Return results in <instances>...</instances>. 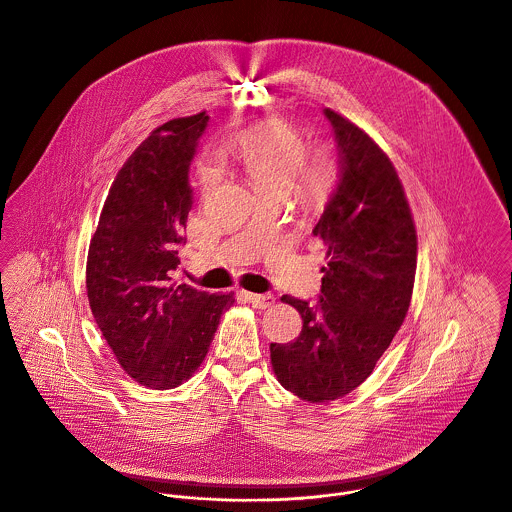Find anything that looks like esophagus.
Wrapping results in <instances>:
<instances>
[{
	"mask_svg": "<svg viewBox=\"0 0 512 512\" xmlns=\"http://www.w3.org/2000/svg\"><path fill=\"white\" fill-rule=\"evenodd\" d=\"M244 295L252 303V307H256V309H268V307H272L276 303V297L272 293L246 292Z\"/></svg>",
	"mask_w": 512,
	"mask_h": 512,
	"instance_id": "34e87169",
	"label": "esophagus"
}]
</instances>
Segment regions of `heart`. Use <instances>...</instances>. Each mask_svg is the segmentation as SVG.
Returning a JSON list of instances; mask_svg holds the SVG:
<instances>
[{
  "label": "heart",
  "mask_w": 512,
  "mask_h": 512,
  "mask_svg": "<svg viewBox=\"0 0 512 512\" xmlns=\"http://www.w3.org/2000/svg\"><path fill=\"white\" fill-rule=\"evenodd\" d=\"M230 155L260 197L286 195L292 189L297 199L311 201L325 181L323 161L305 157L301 136L284 122L270 120L242 130L230 144ZM197 177L201 189L209 191L219 181V169L205 161Z\"/></svg>",
  "instance_id": "obj_1"
}]
</instances>
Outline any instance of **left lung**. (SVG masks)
I'll return each instance as SVG.
<instances>
[{"mask_svg":"<svg viewBox=\"0 0 512 512\" xmlns=\"http://www.w3.org/2000/svg\"><path fill=\"white\" fill-rule=\"evenodd\" d=\"M337 142V181L313 226L325 244L321 297L284 295L301 315L292 343H272L278 382L323 404L347 396L372 374L410 307L418 236L402 181L357 124L325 108Z\"/></svg>","mask_w":512,"mask_h":512,"instance_id":"8db88e82","label":"left lung"}]
</instances>
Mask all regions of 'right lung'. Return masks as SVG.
Here are the masks:
<instances>
[{"mask_svg":"<svg viewBox=\"0 0 512 512\" xmlns=\"http://www.w3.org/2000/svg\"><path fill=\"white\" fill-rule=\"evenodd\" d=\"M207 112L155 128L118 171L88 246L86 293L120 366L142 386L177 388L205 361L234 292L173 282L193 207L189 165Z\"/></svg>","mask_w":512,"mask_h":512,"instance_id":"right-lung-1","label":"right lung"}]
</instances>
